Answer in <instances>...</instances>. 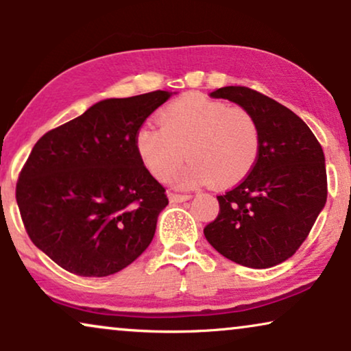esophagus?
Listing matches in <instances>:
<instances>
[{
  "mask_svg": "<svg viewBox=\"0 0 351 351\" xmlns=\"http://www.w3.org/2000/svg\"><path fill=\"white\" fill-rule=\"evenodd\" d=\"M168 199L173 204H180V202H186V200L191 199L189 194H176V193H170L168 194Z\"/></svg>",
  "mask_w": 351,
  "mask_h": 351,
  "instance_id": "obj_1",
  "label": "esophagus"
}]
</instances>
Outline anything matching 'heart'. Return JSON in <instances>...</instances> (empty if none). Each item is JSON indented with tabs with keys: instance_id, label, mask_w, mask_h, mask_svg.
I'll return each instance as SVG.
<instances>
[{
	"instance_id": "b5f03b06",
	"label": "heart",
	"mask_w": 351,
	"mask_h": 351,
	"mask_svg": "<svg viewBox=\"0 0 351 351\" xmlns=\"http://www.w3.org/2000/svg\"><path fill=\"white\" fill-rule=\"evenodd\" d=\"M160 128L143 125L134 134L141 162L160 181L175 176L189 189L210 181L217 188L239 184L254 170L261 151V134L254 115L241 107L200 95L170 102L157 115Z\"/></svg>"
}]
</instances>
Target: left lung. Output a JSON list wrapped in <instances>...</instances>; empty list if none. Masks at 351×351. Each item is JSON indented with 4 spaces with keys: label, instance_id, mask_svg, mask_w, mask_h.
<instances>
[{
    "label": "left lung",
    "instance_id": "obj_1",
    "mask_svg": "<svg viewBox=\"0 0 351 351\" xmlns=\"http://www.w3.org/2000/svg\"><path fill=\"white\" fill-rule=\"evenodd\" d=\"M210 96L254 115L261 151L250 175L217 197L219 213L205 226V239L234 263L271 268L295 254L324 208V152L300 117L258 91L224 86Z\"/></svg>",
    "mask_w": 351,
    "mask_h": 351
}]
</instances>
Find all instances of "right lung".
Here are the masks:
<instances>
[{"label":"right lung","instance_id":"1","mask_svg":"<svg viewBox=\"0 0 351 351\" xmlns=\"http://www.w3.org/2000/svg\"><path fill=\"white\" fill-rule=\"evenodd\" d=\"M171 95L99 101L32 149L17 205L32 242L60 268L110 276L151 244L168 199L139 158L134 134Z\"/></svg>","mask_w":351,"mask_h":351}]
</instances>
